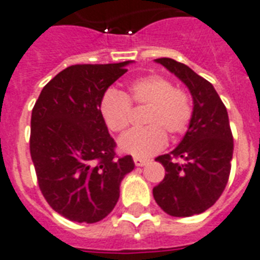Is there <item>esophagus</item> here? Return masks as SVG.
Returning a JSON list of instances; mask_svg holds the SVG:
<instances>
[{"label":"esophagus","instance_id":"1","mask_svg":"<svg viewBox=\"0 0 260 260\" xmlns=\"http://www.w3.org/2000/svg\"><path fill=\"white\" fill-rule=\"evenodd\" d=\"M134 161L137 167H143L148 163V159H144V157H139V156H134Z\"/></svg>","mask_w":260,"mask_h":260}]
</instances>
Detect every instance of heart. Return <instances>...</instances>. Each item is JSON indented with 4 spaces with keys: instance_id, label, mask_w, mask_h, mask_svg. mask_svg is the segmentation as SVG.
I'll use <instances>...</instances> for the list:
<instances>
[{
    "instance_id": "b5f03b06",
    "label": "heart",
    "mask_w": 260,
    "mask_h": 260,
    "mask_svg": "<svg viewBox=\"0 0 260 260\" xmlns=\"http://www.w3.org/2000/svg\"><path fill=\"white\" fill-rule=\"evenodd\" d=\"M145 107V126L129 131L119 141L120 148L139 157L153 155L167 144V135L184 134L193 115L191 96L187 90L174 86L161 75L137 77L126 86L125 93L108 90L100 103V113L108 129L120 134L131 123V108Z\"/></svg>"
}]
</instances>
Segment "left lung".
Masks as SVG:
<instances>
[{"instance_id": "1", "label": "left lung", "mask_w": 260, "mask_h": 260, "mask_svg": "<svg viewBox=\"0 0 260 260\" xmlns=\"http://www.w3.org/2000/svg\"><path fill=\"white\" fill-rule=\"evenodd\" d=\"M156 62L178 76L193 97V115L184 139L174 151L155 159L163 164L166 176L152 191L164 212L187 218L208 210L224 191L234 137L227 109L210 81L172 58H156Z\"/></svg>"}]
</instances>
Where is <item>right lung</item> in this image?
I'll list each match as a JSON object with an SVG mask.
<instances>
[{
	"label": "right lung",
	"mask_w": 260,
	"mask_h": 260,
	"mask_svg": "<svg viewBox=\"0 0 260 260\" xmlns=\"http://www.w3.org/2000/svg\"><path fill=\"white\" fill-rule=\"evenodd\" d=\"M119 64H77L61 71L31 109L29 148L41 193L56 212L96 223L115 208L132 156L116 155L100 113L105 90L126 72Z\"/></svg>",
	"instance_id": "right-lung-1"
}]
</instances>
